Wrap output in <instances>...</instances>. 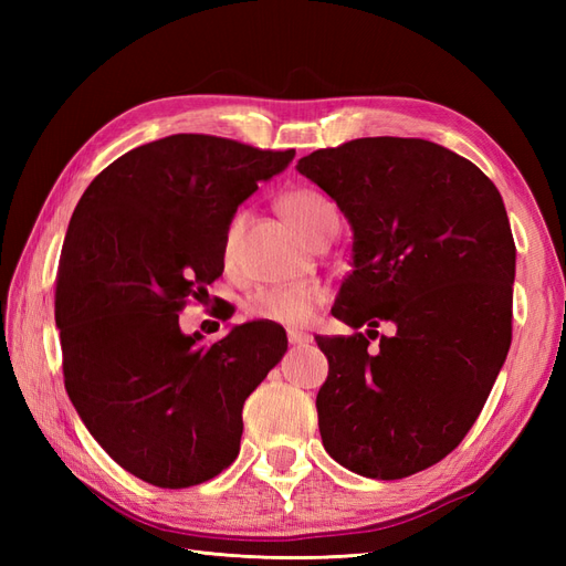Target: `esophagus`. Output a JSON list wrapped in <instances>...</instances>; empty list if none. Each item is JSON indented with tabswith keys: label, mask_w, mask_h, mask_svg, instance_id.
<instances>
[{
	"label": "esophagus",
	"mask_w": 566,
	"mask_h": 566,
	"mask_svg": "<svg viewBox=\"0 0 566 566\" xmlns=\"http://www.w3.org/2000/svg\"><path fill=\"white\" fill-rule=\"evenodd\" d=\"M287 342L295 347H306L312 342L310 333H300V331H287Z\"/></svg>",
	"instance_id": "1"
}]
</instances>
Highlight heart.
Segmentation results:
<instances>
[{"mask_svg":"<svg viewBox=\"0 0 566 566\" xmlns=\"http://www.w3.org/2000/svg\"><path fill=\"white\" fill-rule=\"evenodd\" d=\"M281 210L293 221V227L312 241V238L328 224H337V208L333 200L314 188H295L283 196ZM245 212H235L227 224L224 238H221V260L229 266L235 262L238 245H241V233L245 227ZM325 300V290L318 283H281L260 287L248 300V314L271 321L279 325H304L310 321L321 302Z\"/></svg>","mask_w":566,"mask_h":566,"instance_id":"1","label":"heart"}]
</instances>
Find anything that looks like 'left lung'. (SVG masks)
Masks as SVG:
<instances>
[{"label":"left lung","instance_id":"obj_1","mask_svg":"<svg viewBox=\"0 0 566 566\" xmlns=\"http://www.w3.org/2000/svg\"><path fill=\"white\" fill-rule=\"evenodd\" d=\"M297 172L347 217L352 273L333 316L398 333L316 337L328 380L316 397L325 451L370 479H403L470 432L512 339L515 241L493 181L424 139L368 136L314 150Z\"/></svg>","mask_w":566,"mask_h":566}]
</instances>
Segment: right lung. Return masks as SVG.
Listing matches in <instances>:
<instances>
[{
  "instance_id": "obj_1",
  "label": "right lung",
  "mask_w": 566,
  "mask_h": 566,
  "mask_svg": "<svg viewBox=\"0 0 566 566\" xmlns=\"http://www.w3.org/2000/svg\"><path fill=\"white\" fill-rule=\"evenodd\" d=\"M295 150L172 134L111 163L67 224L56 279L63 378L77 416L119 468L160 489L227 470L243 403L287 352L273 323L214 345L184 335L186 297L224 271L221 238L256 184Z\"/></svg>"
}]
</instances>
